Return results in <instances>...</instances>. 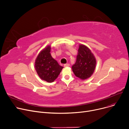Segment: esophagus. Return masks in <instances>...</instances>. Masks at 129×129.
<instances>
[{"label":"esophagus","instance_id":"obj_1","mask_svg":"<svg viewBox=\"0 0 129 129\" xmlns=\"http://www.w3.org/2000/svg\"><path fill=\"white\" fill-rule=\"evenodd\" d=\"M70 66V64H64V66L65 67H69Z\"/></svg>","mask_w":129,"mask_h":129}]
</instances>
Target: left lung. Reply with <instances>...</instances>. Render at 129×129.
I'll use <instances>...</instances> for the list:
<instances>
[{
    "label": "left lung",
    "mask_w": 129,
    "mask_h": 129,
    "mask_svg": "<svg viewBox=\"0 0 129 129\" xmlns=\"http://www.w3.org/2000/svg\"><path fill=\"white\" fill-rule=\"evenodd\" d=\"M96 61L91 50L83 45H79L76 63L72 66L75 75L82 80L90 77L95 69Z\"/></svg>",
    "instance_id": "1"
}]
</instances>
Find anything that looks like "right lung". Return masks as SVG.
<instances>
[{"mask_svg":"<svg viewBox=\"0 0 129 129\" xmlns=\"http://www.w3.org/2000/svg\"><path fill=\"white\" fill-rule=\"evenodd\" d=\"M50 50V46L43 49L38 55L35 63L38 76L42 80L48 82H53L63 68L51 56Z\"/></svg>","mask_w":129,"mask_h":129,"instance_id":"1","label":"right lung"}]
</instances>
